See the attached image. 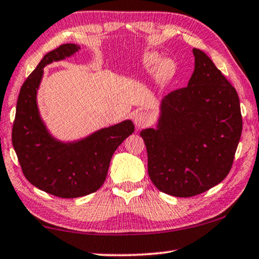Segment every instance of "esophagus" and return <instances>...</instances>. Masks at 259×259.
Here are the masks:
<instances>
[{
	"mask_svg": "<svg viewBox=\"0 0 259 259\" xmlns=\"http://www.w3.org/2000/svg\"><path fill=\"white\" fill-rule=\"evenodd\" d=\"M134 122L138 128H145V126L151 124V116L146 112H138L135 115Z\"/></svg>",
	"mask_w": 259,
	"mask_h": 259,
	"instance_id": "esophagus-1",
	"label": "esophagus"
}]
</instances>
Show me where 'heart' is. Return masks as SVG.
Wrapping results in <instances>:
<instances>
[{"mask_svg": "<svg viewBox=\"0 0 259 259\" xmlns=\"http://www.w3.org/2000/svg\"><path fill=\"white\" fill-rule=\"evenodd\" d=\"M144 63H145L147 67L154 68L160 63V56L155 54V52H150V54H147L144 57ZM175 71H176V66H175L174 61L170 59H164L159 65L157 75H159L162 81H166L174 76Z\"/></svg>", "mask_w": 259, "mask_h": 259, "instance_id": "obj_1", "label": "heart"}]
</instances>
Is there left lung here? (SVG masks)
I'll list each match as a JSON object with an SVG mask.
<instances>
[{
  "label": "left lung",
  "mask_w": 259,
  "mask_h": 259,
  "mask_svg": "<svg viewBox=\"0 0 259 259\" xmlns=\"http://www.w3.org/2000/svg\"><path fill=\"white\" fill-rule=\"evenodd\" d=\"M193 55L195 66L187 87L162 99L156 129L140 133L152 183L177 198L201 194L221 183L242 133L234 87L203 51L193 49Z\"/></svg>",
  "instance_id": "obj_1"
}]
</instances>
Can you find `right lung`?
Wrapping results in <instances>:
<instances>
[{"label": "right lung", "instance_id": "obj_1", "mask_svg": "<svg viewBox=\"0 0 259 259\" xmlns=\"http://www.w3.org/2000/svg\"><path fill=\"white\" fill-rule=\"evenodd\" d=\"M78 49L66 43L43 57L21 85L12 126V145L26 179L41 191L64 199L97 191L106 179L114 152L135 131L133 121L125 120L72 143L59 142L49 134L36 103L43 67Z\"/></svg>", "mask_w": 259, "mask_h": 259}]
</instances>
